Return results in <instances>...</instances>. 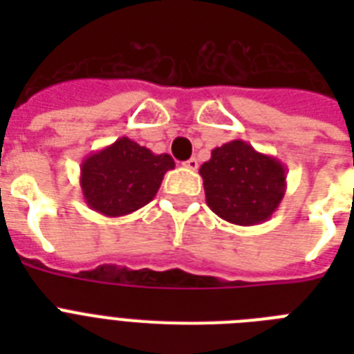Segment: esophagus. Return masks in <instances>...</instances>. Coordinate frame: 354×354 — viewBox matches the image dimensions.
I'll return each mask as SVG.
<instances>
[{"label": "esophagus", "mask_w": 354, "mask_h": 354, "mask_svg": "<svg viewBox=\"0 0 354 354\" xmlns=\"http://www.w3.org/2000/svg\"><path fill=\"white\" fill-rule=\"evenodd\" d=\"M183 167L189 169V171H196V169H198V160H196V158H191V160H187L183 163Z\"/></svg>", "instance_id": "esophagus-1"}]
</instances>
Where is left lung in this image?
<instances>
[{
    "instance_id": "obj_1",
    "label": "left lung",
    "mask_w": 354,
    "mask_h": 354,
    "mask_svg": "<svg viewBox=\"0 0 354 354\" xmlns=\"http://www.w3.org/2000/svg\"><path fill=\"white\" fill-rule=\"evenodd\" d=\"M200 176L211 211L236 226L268 221L286 191L285 165L242 139L211 150Z\"/></svg>"
}]
</instances>
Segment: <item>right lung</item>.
I'll list each match as a JSON object with an SVG mask.
<instances>
[{
  "label": "right lung",
  "mask_w": 354,
  "mask_h": 354,
  "mask_svg": "<svg viewBox=\"0 0 354 354\" xmlns=\"http://www.w3.org/2000/svg\"><path fill=\"white\" fill-rule=\"evenodd\" d=\"M169 154H154L128 138L86 156L80 165L84 202L104 216L130 215L154 198L167 171Z\"/></svg>",
  "instance_id": "obj_1"
}]
</instances>
